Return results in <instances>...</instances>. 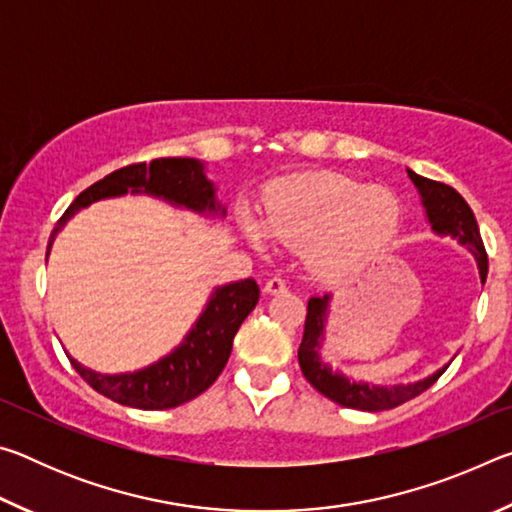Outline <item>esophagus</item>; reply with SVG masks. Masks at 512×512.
I'll return each mask as SVG.
<instances>
[{
	"label": "esophagus",
	"mask_w": 512,
	"mask_h": 512,
	"mask_svg": "<svg viewBox=\"0 0 512 512\" xmlns=\"http://www.w3.org/2000/svg\"><path fill=\"white\" fill-rule=\"evenodd\" d=\"M264 291L268 293V296H277V293L287 291V282H284L282 277H271V280L264 284Z\"/></svg>",
	"instance_id": "1"
}]
</instances>
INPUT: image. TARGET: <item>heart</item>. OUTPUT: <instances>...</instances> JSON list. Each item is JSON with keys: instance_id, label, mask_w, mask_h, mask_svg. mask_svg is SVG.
<instances>
[{"instance_id": "heart-1", "label": "heart", "mask_w": 512, "mask_h": 512, "mask_svg": "<svg viewBox=\"0 0 512 512\" xmlns=\"http://www.w3.org/2000/svg\"><path fill=\"white\" fill-rule=\"evenodd\" d=\"M264 214L268 229L255 214H241L248 244L268 253L273 235L287 246H309V268L329 282H352L375 271L402 228L395 194L339 173L280 180L268 189Z\"/></svg>"}]
</instances>
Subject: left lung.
I'll return each mask as SVG.
<instances>
[{
  "mask_svg": "<svg viewBox=\"0 0 512 512\" xmlns=\"http://www.w3.org/2000/svg\"><path fill=\"white\" fill-rule=\"evenodd\" d=\"M406 173H409L411 183L418 189L424 216H427V223L431 225L433 235L454 239L456 244L470 250L483 284L485 277H488V255H485L479 225H476L470 205L465 203V198L458 194L454 187L422 178L411 169H406ZM332 298V293L309 298L305 334H302V343L298 348L302 375L307 377L309 384L314 386L318 393H323L332 402L359 411L395 409V406L409 402L413 397L427 391L433 381L447 370L449 363H445L443 368H438L427 377L409 381V384H372V381L368 384V381L363 379L348 377L339 368H332L329 361L323 359V345L327 339V320Z\"/></svg>",
  "mask_w": 512,
  "mask_h": 512,
  "instance_id": "1",
  "label": "left lung"
}]
</instances>
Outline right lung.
Returning <instances> with one entry per match:
<instances>
[{
	"label": "right lung",
	"mask_w": 512,
	"mask_h": 512,
	"mask_svg": "<svg viewBox=\"0 0 512 512\" xmlns=\"http://www.w3.org/2000/svg\"><path fill=\"white\" fill-rule=\"evenodd\" d=\"M126 194H146L169 203L180 210H189L210 219H223L225 207L216 201V187L205 173V162L194 158H160L151 164H131L117 169L106 178L85 189L60 216L49 237V250L56 235L76 212L106 198H121ZM259 287L253 277L214 287L207 298L201 316L169 354L153 361L151 366L106 375L69 357L76 372L88 381L94 391L110 397L112 402L133 406L144 411L173 409L210 388L221 375L230 359L232 339L237 329L255 309Z\"/></svg>",
	"instance_id": "right-lung-1"
}]
</instances>
